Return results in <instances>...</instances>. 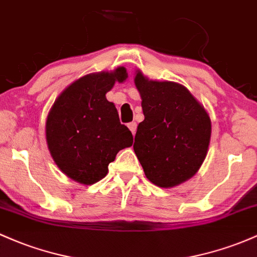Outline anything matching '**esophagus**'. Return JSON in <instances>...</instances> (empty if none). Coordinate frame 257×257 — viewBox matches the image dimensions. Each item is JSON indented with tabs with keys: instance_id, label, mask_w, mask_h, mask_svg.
I'll list each match as a JSON object with an SVG mask.
<instances>
[{
	"instance_id": "34e87169",
	"label": "esophagus",
	"mask_w": 257,
	"mask_h": 257,
	"mask_svg": "<svg viewBox=\"0 0 257 257\" xmlns=\"http://www.w3.org/2000/svg\"><path fill=\"white\" fill-rule=\"evenodd\" d=\"M137 126H138V124L135 123V122H131V123L128 124V128L131 129V132H132V133H133V135L137 133Z\"/></svg>"
}]
</instances>
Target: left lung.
<instances>
[{"label": "left lung", "instance_id": "1", "mask_svg": "<svg viewBox=\"0 0 257 257\" xmlns=\"http://www.w3.org/2000/svg\"><path fill=\"white\" fill-rule=\"evenodd\" d=\"M134 81L145 115L138 125L134 151L150 182L176 187L191 178L206 157L210 117L180 84L149 80L142 72Z\"/></svg>", "mask_w": 257, "mask_h": 257}]
</instances>
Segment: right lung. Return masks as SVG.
I'll list each match as a JSON object with an SVG mask.
<instances>
[{"label": "right lung", "mask_w": 257, "mask_h": 257, "mask_svg": "<svg viewBox=\"0 0 257 257\" xmlns=\"http://www.w3.org/2000/svg\"><path fill=\"white\" fill-rule=\"evenodd\" d=\"M126 70L85 75L67 87L51 108L46 140L51 156L64 174L81 184H94L108 172L118 151L133 144L132 132L120 124L106 92Z\"/></svg>", "instance_id": "obj_1"}]
</instances>
